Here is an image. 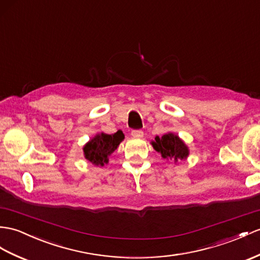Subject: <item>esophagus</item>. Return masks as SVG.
I'll use <instances>...</instances> for the list:
<instances>
[{
    "label": "esophagus",
    "mask_w": 260,
    "mask_h": 260,
    "mask_svg": "<svg viewBox=\"0 0 260 260\" xmlns=\"http://www.w3.org/2000/svg\"><path fill=\"white\" fill-rule=\"evenodd\" d=\"M131 136L135 138H143V131L141 130H134L131 132Z\"/></svg>",
    "instance_id": "1"
}]
</instances>
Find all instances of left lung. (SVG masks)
Wrapping results in <instances>:
<instances>
[{"label":"left lung","mask_w":260,"mask_h":260,"mask_svg":"<svg viewBox=\"0 0 260 260\" xmlns=\"http://www.w3.org/2000/svg\"><path fill=\"white\" fill-rule=\"evenodd\" d=\"M151 144L163 159L172 160L175 164L186 160L189 155V150L185 142L173 132H168L162 137L156 136L154 141H151Z\"/></svg>","instance_id":"obj_1"}]
</instances>
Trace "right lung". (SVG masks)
Returning a JSON list of instances; mask_svg holds the SVG:
<instances>
[{"instance_id": "right-lung-1", "label": "right lung", "mask_w": 260, "mask_h": 260, "mask_svg": "<svg viewBox=\"0 0 260 260\" xmlns=\"http://www.w3.org/2000/svg\"><path fill=\"white\" fill-rule=\"evenodd\" d=\"M123 139L124 135L120 130L115 135L99 132L84 145V156L94 167H105L109 163V155L118 149Z\"/></svg>"}]
</instances>
